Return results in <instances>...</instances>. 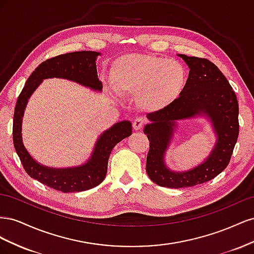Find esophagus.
Here are the masks:
<instances>
[{
	"mask_svg": "<svg viewBox=\"0 0 254 254\" xmlns=\"http://www.w3.org/2000/svg\"><path fill=\"white\" fill-rule=\"evenodd\" d=\"M143 125H144V119H142V118H136L132 122L133 129L136 130V131L137 130H140L143 127Z\"/></svg>",
	"mask_w": 254,
	"mask_h": 254,
	"instance_id": "esophagus-1",
	"label": "esophagus"
}]
</instances>
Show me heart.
Masks as SVG:
<instances>
[{"label":"heart","mask_w":254,"mask_h":254,"mask_svg":"<svg viewBox=\"0 0 254 254\" xmlns=\"http://www.w3.org/2000/svg\"><path fill=\"white\" fill-rule=\"evenodd\" d=\"M111 80L120 95L137 96L144 110L160 111L180 96L188 72L177 60L128 54L113 63Z\"/></svg>","instance_id":"1"}]
</instances>
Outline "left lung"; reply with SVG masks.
Listing matches in <instances>:
<instances>
[{
    "label": "left lung",
    "mask_w": 254,
    "mask_h": 254,
    "mask_svg": "<svg viewBox=\"0 0 254 254\" xmlns=\"http://www.w3.org/2000/svg\"><path fill=\"white\" fill-rule=\"evenodd\" d=\"M190 67L187 86L166 108L147 114L144 133L149 140L146 172L160 187L180 189L207 182L228 166L238 137V103L225 75L210 60L179 54ZM204 116L210 121L217 142L199 166L175 172L165 163V153L176 127V121Z\"/></svg>",
    "instance_id": "8db88e82"
}]
</instances>
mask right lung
<instances>
[{
    "mask_svg": "<svg viewBox=\"0 0 254 254\" xmlns=\"http://www.w3.org/2000/svg\"><path fill=\"white\" fill-rule=\"evenodd\" d=\"M98 52L82 51L67 53L43 61L29 76L20 93L13 113V145L25 172L39 182L64 193L82 191L101 184L107 174L108 160L113 147L132 133L129 121H122L99 135L93 151L86 163L74 167L54 168L45 166L30 156L22 140V120L29 97L43 79L63 78L77 82L93 91L102 92L103 83L98 79L96 58Z\"/></svg>",
    "mask_w": 254,
    "mask_h": 254,
    "instance_id": "obj_1",
    "label": "right lung"
}]
</instances>
